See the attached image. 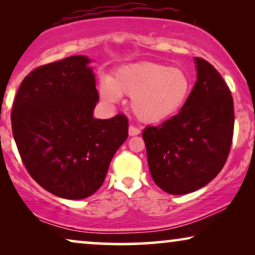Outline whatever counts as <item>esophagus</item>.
I'll return each mask as SVG.
<instances>
[{"label": "esophagus", "mask_w": 255, "mask_h": 255, "mask_svg": "<svg viewBox=\"0 0 255 255\" xmlns=\"http://www.w3.org/2000/svg\"><path fill=\"white\" fill-rule=\"evenodd\" d=\"M139 133H140V130H139L138 128H135V127H133V125H130V127H128V135H138Z\"/></svg>", "instance_id": "34e87169"}]
</instances>
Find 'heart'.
I'll list each match as a JSON object with an SVG mask.
<instances>
[{"label":"heart","instance_id":"heart-1","mask_svg":"<svg viewBox=\"0 0 255 255\" xmlns=\"http://www.w3.org/2000/svg\"><path fill=\"white\" fill-rule=\"evenodd\" d=\"M191 82L183 69L140 62L117 69L100 87V95L113 104L120 95L131 97L134 116L144 123H160L176 115L190 94Z\"/></svg>","mask_w":255,"mask_h":255}]
</instances>
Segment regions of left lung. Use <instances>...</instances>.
<instances>
[{"label":"left lung","mask_w":255,"mask_h":255,"mask_svg":"<svg viewBox=\"0 0 255 255\" xmlns=\"http://www.w3.org/2000/svg\"><path fill=\"white\" fill-rule=\"evenodd\" d=\"M197 81L180 113L142 131L152 179L172 195L204 187L228 160L235 128V108L217 69L195 58Z\"/></svg>","instance_id":"obj_1"}]
</instances>
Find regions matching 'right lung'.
<instances>
[{"mask_svg":"<svg viewBox=\"0 0 255 255\" xmlns=\"http://www.w3.org/2000/svg\"><path fill=\"white\" fill-rule=\"evenodd\" d=\"M85 55L39 66L20 83L11 128L31 177L55 196L81 200L102 186L115 153L127 140L128 118L93 117L99 101Z\"/></svg>","mask_w":255,"mask_h":255,"instance_id":"add662e5","label":"right lung"}]
</instances>
